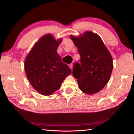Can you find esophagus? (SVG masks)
<instances>
[{"instance_id": "obj_1", "label": "esophagus", "mask_w": 134, "mask_h": 134, "mask_svg": "<svg viewBox=\"0 0 134 134\" xmlns=\"http://www.w3.org/2000/svg\"><path fill=\"white\" fill-rule=\"evenodd\" d=\"M69 67L70 68V69L72 70V64H70L69 65Z\"/></svg>"}]
</instances>
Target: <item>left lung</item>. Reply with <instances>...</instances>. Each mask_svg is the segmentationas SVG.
I'll return each instance as SVG.
<instances>
[{
    "mask_svg": "<svg viewBox=\"0 0 134 134\" xmlns=\"http://www.w3.org/2000/svg\"><path fill=\"white\" fill-rule=\"evenodd\" d=\"M70 38L81 56V64L76 62L72 71L79 89L87 94L99 92L112 74L113 60L110 52L100 37L90 31L79 37L71 35Z\"/></svg>",
    "mask_w": 134,
    "mask_h": 134,
    "instance_id": "1",
    "label": "left lung"
}]
</instances>
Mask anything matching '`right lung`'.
Wrapping results in <instances>:
<instances>
[{"label":"right lung","instance_id":"add662e5","mask_svg":"<svg viewBox=\"0 0 134 134\" xmlns=\"http://www.w3.org/2000/svg\"><path fill=\"white\" fill-rule=\"evenodd\" d=\"M62 41V39L56 40L51 34L42 36L25 59V71L28 80L42 95L49 96L56 92L71 73L57 53Z\"/></svg>","mask_w":134,"mask_h":134}]
</instances>
